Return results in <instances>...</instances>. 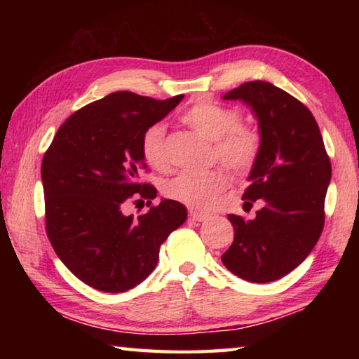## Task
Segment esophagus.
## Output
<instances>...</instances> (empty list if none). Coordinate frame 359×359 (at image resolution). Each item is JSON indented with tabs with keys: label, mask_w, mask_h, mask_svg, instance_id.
Here are the masks:
<instances>
[{
	"label": "esophagus",
	"mask_w": 359,
	"mask_h": 359,
	"mask_svg": "<svg viewBox=\"0 0 359 359\" xmlns=\"http://www.w3.org/2000/svg\"><path fill=\"white\" fill-rule=\"evenodd\" d=\"M190 218L193 222H205L209 218L208 214H203V212H196V210H190Z\"/></svg>",
	"instance_id": "34e87169"
}]
</instances>
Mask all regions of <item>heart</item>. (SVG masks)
<instances>
[{"instance_id": "heart-1", "label": "heart", "mask_w": 359, "mask_h": 359, "mask_svg": "<svg viewBox=\"0 0 359 359\" xmlns=\"http://www.w3.org/2000/svg\"><path fill=\"white\" fill-rule=\"evenodd\" d=\"M182 121L203 137L212 141L214 156L236 174L250 169L259 155V133L250 125L239 123L241 115L233 107L212 101H199L182 115ZM141 154L147 165L166 169L169 160L165 149V130L161 125H151L142 133ZM228 177L222 169L205 172H182L163 185V193L169 199L193 209H209L217 198L226 190Z\"/></svg>"}]
</instances>
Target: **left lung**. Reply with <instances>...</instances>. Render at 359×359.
Segmentation results:
<instances>
[{
    "mask_svg": "<svg viewBox=\"0 0 359 359\" xmlns=\"http://www.w3.org/2000/svg\"><path fill=\"white\" fill-rule=\"evenodd\" d=\"M239 100L258 120L261 149L248 175L244 208L259 199L253 220L228 215L234 241L223 264L247 282H274L309 257L325 224L331 161L317 120L290 93L252 81L224 93Z\"/></svg>",
    "mask_w": 359,
    "mask_h": 359,
    "instance_id": "1",
    "label": "left lung"
}]
</instances>
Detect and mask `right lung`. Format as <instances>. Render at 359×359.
<instances>
[{
  "mask_svg": "<svg viewBox=\"0 0 359 359\" xmlns=\"http://www.w3.org/2000/svg\"><path fill=\"white\" fill-rule=\"evenodd\" d=\"M184 95L158 101L115 92L83 106L60 126L42 158L46 231L63 264L83 283L123 293L150 276L160 245L187 220L184 204L161 199L144 215H125L133 198L156 188L139 182L141 137Z\"/></svg>",
  "mask_w": 359,
  "mask_h": 359,
  "instance_id": "right-lung-1",
  "label": "right lung"
}]
</instances>
